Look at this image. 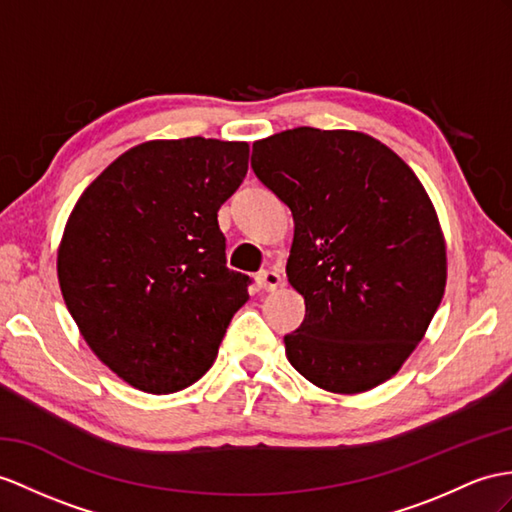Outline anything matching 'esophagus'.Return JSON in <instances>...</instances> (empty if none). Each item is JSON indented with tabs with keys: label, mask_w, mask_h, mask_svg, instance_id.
Masks as SVG:
<instances>
[{
	"label": "esophagus",
	"mask_w": 512,
	"mask_h": 512,
	"mask_svg": "<svg viewBox=\"0 0 512 512\" xmlns=\"http://www.w3.org/2000/svg\"><path fill=\"white\" fill-rule=\"evenodd\" d=\"M280 282H282V276L280 273L276 271V269H263L258 273V284H260V289H265V291H276L278 286H280Z\"/></svg>",
	"instance_id": "esophagus-1"
}]
</instances>
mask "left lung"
<instances>
[{
  "instance_id": "obj_1",
  "label": "left lung",
  "mask_w": 512,
  "mask_h": 512,
  "mask_svg": "<svg viewBox=\"0 0 512 512\" xmlns=\"http://www.w3.org/2000/svg\"><path fill=\"white\" fill-rule=\"evenodd\" d=\"M252 169L291 208L286 276L306 317L284 336L319 389L363 393L395 376L439 308V217L406 162L363 132L293 128L252 147Z\"/></svg>"
}]
</instances>
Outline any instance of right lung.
Returning <instances> with one entry per match:
<instances>
[{"instance_id": "obj_1", "label": "right lung", "mask_w": 512, "mask_h": 512, "mask_svg": "<svg viewBox=\"0 0 512 512\" xmlns=\"http://www.w3.org/2000/svg\"><path fill=\"white\" fill-rule=\"evenodd\" d=\"M249 145L191 136L128 149L73 206L58 282L95 356L134 389L167 395L213 367L247 302L226 267L221 204L239 189Z\"/></svg>"}]
</instances>
